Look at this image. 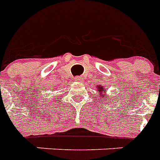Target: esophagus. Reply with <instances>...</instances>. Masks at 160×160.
<instances>
[{"label":"esophagus","mask_w":160,"mask_h":160,"mask_svg":"<svg viewBox=\"0 0 160 160\" xmlns=\"http://www.w3.org/2000/svg\"><path fill=\"white\" fill-rule=\"evenodd\" d=\"M75 81H77V82H83V78L80 76H77L75 78Z\"/></svg>","instance_id":"obj_1"}]
</instances>
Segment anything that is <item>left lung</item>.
<instances>
[{"instance_id":"8db88e82","label":"left lung","mask_w":160,"mask_h":160,"mask_svg":"<svg viewBox=\"0 0 160 160\" xmlns=\"http://www.w3.org/2000/svg\"><path fill=\"white\" fill-rule=\"evenodd\" d=\"M98 87V92H99V96H101V98L102 99H104V95H103V92H104V94H105V92L107 90H105L104 88V87L103 86H101V85H99V86H97Z\"/></svg>"}]
</instances>
